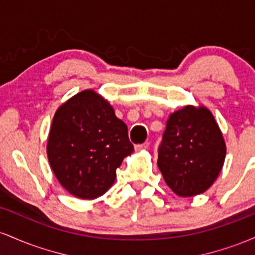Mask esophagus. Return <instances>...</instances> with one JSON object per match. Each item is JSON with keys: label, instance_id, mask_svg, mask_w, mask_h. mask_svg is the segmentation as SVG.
<instances>
[{"label": "esophagus", "instance_id": "1", "mask_svg": "<svg viewBox=\"0 0 255 255\" xmlns=\"http://www.w3.org/2000/svg\"><path fill=\"white\" fill-rule=\"evenodd\" d=\"M148 142H144V144H140V145H136L135 146V150L136 151H142V150H146V148H148Z\"/></svg>", "mask_w": 255, "mask_h": 255}]
</instances>
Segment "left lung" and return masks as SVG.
<instances>
[{
  "mask_svg": "<svg viewBox=\"0 0 255 255\" xmlns=\"http://www.w3.org/2000/svg\"><path fill=\"white\" fill-rule=\"evenodd\" d=\"M227 146L212 113L186 105L166 121L157 164L178 197H194L212 186L223 168Z\"/></svg>",
  "mask_w": 255,
  "mask_h": 255,
  "instance_id": "1",
  "label": "left lung"
}]
</instances>
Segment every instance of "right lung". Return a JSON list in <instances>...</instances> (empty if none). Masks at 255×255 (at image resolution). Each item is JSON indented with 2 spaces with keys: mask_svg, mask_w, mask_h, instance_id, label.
<instances>
[{
  "mask_svg": "<svg viewBox=\"0 0 255 255\" xmlns=\"http://www.w3.org/2000/svg\"><path fill=\"white\" fill-rule=\"evenodd\" d=\"M133 151L127 126L93 90L77 93L55 113L46 154L58 182L74 197L92 200L103 195Z\"/></svg>",
  "mask_w": 255,
  "mask_h": 255,
  "instance_id": "1",
  "label": "right lung"
}]
</instances>
